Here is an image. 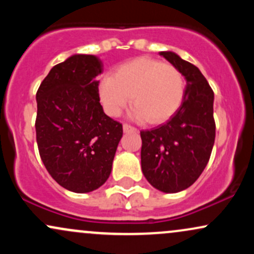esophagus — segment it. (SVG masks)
<instances>
[{
    "instance_id": "obj_1",
    "label": "esophagus",
    "mask_w": 254,
    "mask_h": 254,
    "mask_svg": "<svg viewBox=\"0 0 254 254\" xmlns=\"http://www.w3.org/2000/svg\"><path fill=\"white\" fill-rule=\"evenodd\" d=\"M123 131L124 132H131V131H137V129L136 127H131V125H129V124H123Z\"/></svg>"
}]
</instances>
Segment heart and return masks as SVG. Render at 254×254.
<instances>
[{"mask_svg":"<svg viewBox=\"0 0 254 254\" xmlns=\"http://www.w3.org/2000/svg\"><path fill=\"white\" fill-rule=\"evenodd\" d=\"M185 95V81L178 68L148 57H138L121 64L113 76L99 82V97L107 115L117 117L132 97L131 111L135 119L147 118L160 124L177 112Z\"/></svg>","mask_w":254,"mask_h":254,"instance_id":"b5f03b06","label":"heart"}]
</instances>
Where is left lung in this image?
Returning a JSON list of instances; mask_svg holds the SVG:
<instances>
[{
    "mask_svg": "<svg viewBox=\"0 0 254 254\" xmlns=\"http://www.w3.org/2000/svg\"><path fill=\"white\" fill-rule=\"evenodd\" d=\"M160 55L185 77V95L167 123L141 131V166L153 188L177 193L196 182L210 159L215 142L214 92L196 65L176 52Z\"/></svg>",
    "mask_w": 254,
    "mask_h": 254,
    "instance_id": "obj_1",
    "label": "left lung"
}]
</instances>
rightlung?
<instances>
[{"label": "right lung", "instance_id": "1", "mask_svg": "<svg viewBox=\"0 0 254 254\" xmlns=\"http://www.w3.org/2000/svg\"><path fill=\"white\" fill-rule=\"evenodd\" d=\"M94 55L76 54L51 69L37 92V143L51 177L66 190L92 192L112 171L123 127L105 115Z\"/></svg>", "mask_w": 254, "mask_h": 254}]
</instances>
